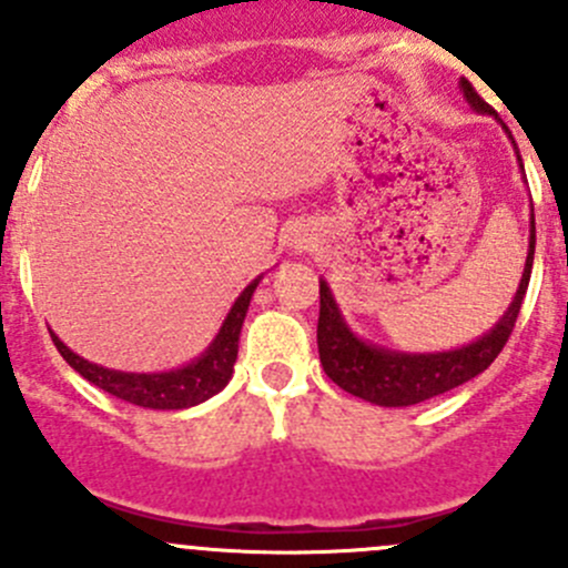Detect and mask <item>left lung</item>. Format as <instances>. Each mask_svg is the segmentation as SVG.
Listing matches in <instances>:
<instances>
[{
	"mask_svg": "<svg viewBox=\"0 0 568 568\" xmlns=\"http://www.w3.org/2000/svg\"><path fill=\"white\" fill-rule=\"evenodd\" d=\"M459 88L464 99H467V104L473 106L475 112L491 114L495 120H500L495 109L475 93V88L467 79H462ZM500 125L506 129V134L511 136V131H508V125L503 123V120ZM519 168H523V159H519ZM532 252H536V220H532L530 211L528 257H525V272L523 280H519V288L517 294H514L511 305H508V311L503 313V318L497 321L489 332L475 337L467 346L448 348V352H393V348L363 341V337H357L348 329L346 318H343L341 307H337L335 296H332V288L326 285V280H321L318 357L321 365H324V374L346 393L357 395V398L363 400H371V404L376 406L420 404V400L443 395L454 390V387L464 385V382L475 379V376L484 374V371L495 363V357L503 352L508 337H511V329L519 316V307H523L525 291H528L530 283Z\"/></svg>",
	"mask_w": 568,
	"mask_h": 568,
	"instance_id": "obj_1",
	"label": "left lung"
}]
</instances>
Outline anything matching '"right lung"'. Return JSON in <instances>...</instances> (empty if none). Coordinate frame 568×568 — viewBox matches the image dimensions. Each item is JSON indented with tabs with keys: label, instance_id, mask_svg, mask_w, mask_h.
<instances>
[{
	"label": "right lung",
	"instance_id": "right-lung-1",
	"mask_svg": "<svg viewBox=\"0 0 568 568\" xmlns=\"http://www.w3.org/2000/svg\"><path fill=\"white\" fill-rule=\"evenodd\" d=\"M257 283H261V277L252 280L247 288L242 291V296L233 302L231 313L222 321L220 332L209 343V348L200 357H194L192 363L173 371L131 374V371L104 368V365H95L90 359L79 357L77 352H71L54 332H51V341H54L62 359L77 374H82L90 385L101 387L114 398L129 400L134 406H145V409H189V406L209 400L211 395H216L231 382L233 363L239 357V335H242V324L247 318L250 300L255 294Z\"/></svg>",
	"mask_w": 568,
	"mask_h": 568
}]
</instances>
